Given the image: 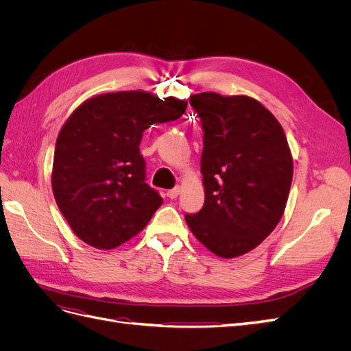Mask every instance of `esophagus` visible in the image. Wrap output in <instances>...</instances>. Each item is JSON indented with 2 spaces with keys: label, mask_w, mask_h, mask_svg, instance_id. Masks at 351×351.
Here are the masks:
<instances>
[{
  "label": "esophagus",
  "mask_w": 351,
  "mask_h": 351,
  "mask_svg": "<svg viewBox=\"0 0 351 351\" xmlns=\"http://www.w3.org/2000/svg\"><path fill=\"white\" fill-rule=\"evenodd\" d=\"M178 195H180V187H178V186L174 187V189H169L168 192H167V196H168L169 199H176Z\"/></svg>",
  "instance_id": "obj_1"
}]
</instances>
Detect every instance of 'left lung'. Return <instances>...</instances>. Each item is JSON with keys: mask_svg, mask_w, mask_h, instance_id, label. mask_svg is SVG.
<instances>
[{"mask_svg": "<svg viewBox=\"0 0 351 351\" xmlns=\"http://www.w3.org/2000/svg\"><path fill=\"white\" fill-rule=\"evenodd\" d=\"M204 130L200 171L205 204L186 222L217 256L250 252L280 222L293 180V158L278 120L256 99L214 92L189 99Z\"/></svg>", "mask_w": 351, "mask_h": 351, "instance_id": "1", "label": "left lung"}]
</instances>
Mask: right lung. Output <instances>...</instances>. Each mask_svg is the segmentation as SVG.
<instances>
[{
  "label": "right lung",
  "mask_w": 351,
  "mask_h": 351,
  "mask_svg": "<svg viewBox=\"0 0 351 351\" xmlns=\"http://www.w3.org/2000/svg\"><path fill=\"white\" fill-rule=\"evenodd\" d=\"M186 108L187 101L127 90L93 97L69 117L56 143L52 192L80 240L114 249L145 228L162 197L146 183L143 132Z\"/></svg>",
  "instance_id": "1"
}]
</instances>
